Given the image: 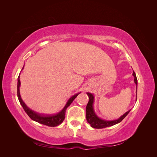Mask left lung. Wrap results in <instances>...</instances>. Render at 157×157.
Returning a JSON list of instances; mask_svg holds the SVG:
<instances>
[{"instance_id":"8db88e82","label":"left lung","mask_w":157,"mask_h":157,"mask_svg":"<svg viewBox=\"0 0 157 157\" xmlns=\"http://www.w3.org/2000/svg\"><path fill=\"white\" fill-rule=\"evenodd\" d=\"M133 76L134 77V82L136 84V88L137 87V79L136 77V73L134 71L133 72ZM137 92V90H136ZM87 95L88 96L89 98V101L87 104V106L86 108V120L87 122L89 123L92 128H98V129H99V128H104L106 127H109L113 126L115 124H118V123L121 122L124 118L127 116L128 113H130V110L128 111L126 113H125L124 115L121 116L119 118H118L117 120L115 121H105L101 119L100 118H99L94 112V107H93V104H94V97L93 95L91 93H88L87 92Z\"/></svg>"}]
</instances>
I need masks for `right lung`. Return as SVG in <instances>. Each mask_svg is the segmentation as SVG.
I'll return each instance as SVG.
<instances>
[{
  "label": "right lung",
  "instance_id": "add662e5",
  "mask_svg": "<svg viewBox=\"0 0 157 157\" xmlns=\"http://www.w3.org/2000/svg\"><path fill=\"white\" fill-rule=\"evenodd\" d=\"M24 68V66L22 69H23ZM21 85V82H20V76L18 77V79H17V98L19 99V101H20V104L21 105V106L23 107L24 111H25V113L27 114V115L29 116L33 121H36L37 122L40 123V124H44L46 126H51V127H54L58 126L59 124H60L61 122H62L64 119H65V111L67 108L71 105V103L73 101L74 99L76 98L78 95L80 93H78L77 94L74 95L72 97H71L69 100L67 101L66 105H65V107L63 108L62 110L61 111H59V113H58L57 114H55V115H43V114H39L38 113L35 112L34 111L31 110V109H29L28 107L26 104L23 101L22 99L21 98L20 96V86Z\"/></svg>",
  "mask_w": 157,
  "mask_h": 157
}]
</instances>
